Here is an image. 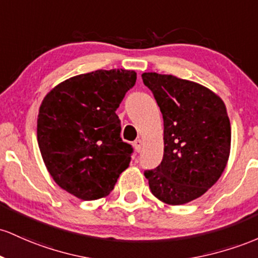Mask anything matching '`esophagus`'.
I'll list each match as a JSON object with an SVG mask.
<instances>
[{
    "label": "esophagus",
    "instance_id": "1",
    "mask_svg": "<svg viewBox=\"0 0 258 258\" xmlns=\"http://www.w3.org/2000/svg\"><path fill=\"white\" fill-rule=\"evenodd\" d=\"M134 149H135V151L137 152H140L141 151V147H143V140H141V139H138V140H135L134 141Z\"/></svg>",
    "mask_w": 258,
    "mask_h": 258
}]
</instances>
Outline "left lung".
Returning <instances> with one entry per match:
<instances>
[{
  "label": "left lung",
  "instance_id": "8db88e82",
  "mask_svg": "<svg viewBox=\"0 0 258 258\" xmlns=\"http://www.w3.org/2000/svg\"><path fill=\"white\" fill-rule=\"evenodd\" d=\"M163 115V160L146 170L151 192L173 206L200 198L221 178L230 153L224 102L210 89L174 75L144 73Z\"/></svg>",
  "mask_w": 258,
  "mask_h": 258
}]
</instances>
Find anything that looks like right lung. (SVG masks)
I'll use <instances>...</instances> for the list:
<instances>
[{"instance_id": "add662e5", "label": "right lung", "mask_w": 258, "mask_h": 258, "mask_svg": "<svg viewBox=\"0 0 258 258\" xmlns=\"http://www.w3.org/2000/svg\"><path fill=\"white\" fill-rule=\"evenodd\" d=\"M135 82L134 71L100 69L69 78L42 100V160L57 185L78 199L106 198L129 167L133 147L121 140L115 111Z\"/></svg>"}]
</instances>
